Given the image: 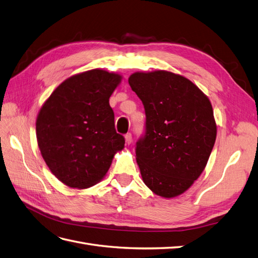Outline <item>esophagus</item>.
<instances>
[{
	"mask_svg": "<svg viewBox=\"0 0 258 258\" xmlns=\"http://www.w3.org/2000/svg\"><path fill=\"white\" fill-rule=\"evenodd\" d=\"M124 140H126V144H131V142H132V136H131V134H127L126 136H124Z\"/></svg>",
	"mask_w": 258,
	"mask_h": 258,
	"instance_id": "34e87169",
	"label": "esophagus"
}]
</instances>
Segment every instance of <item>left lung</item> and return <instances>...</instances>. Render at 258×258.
Returning <instances> with one entry per match:
<instances>
[{"mask_svg": "<svg viewBox=\"0 0 258 258\" xmlns=\"http://www.w3.org/2000/svg\"><path fill=\"white\" fill-rule=\"evenodd\" d=\"M129 85L145 108V136L136 148L144 184L173 198L205 170L216 139L209 98L186 77L172 72H136Z\"/></svg>", "mask_w": 258, "mask_h": 258, "instance_id": "1", "label": "left lung"}]
</instances>
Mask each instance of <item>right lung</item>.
I'll use <instances>...</instances> for the list:
<instances>
[{"label":"right lung","mask_w":258,"mask_h":258,"mask_svg":"<svg viewBox=\"0 0 258 258\" xmlns=\"http://www.w3.org/2000/svg\"><path fill=\"white\" fill-rule=\"evenodd\" d=\"M120 81L121 75L100 69L75 74L38 112V148L51 173L67 186L84 189L100 182L124 147L108 103Z\"/></svg>","instance_id":"1"}]
</instances>
